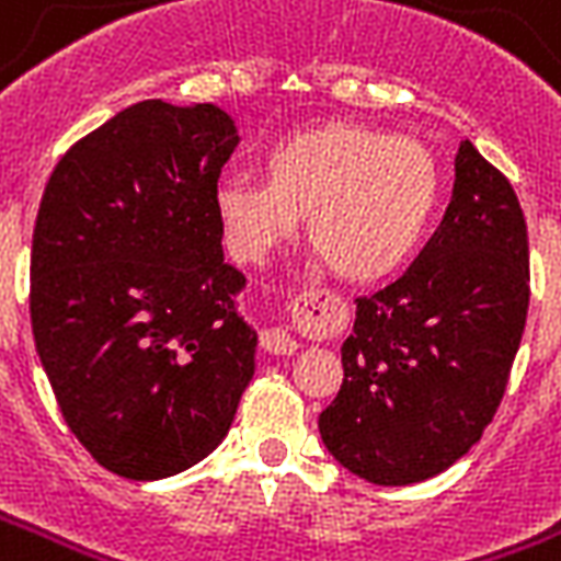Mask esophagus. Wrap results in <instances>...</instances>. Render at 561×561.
I'll use <instances>...</instances> for the list:
<instances>
[{"mask_svg": "<svg viewBox=\"0 0 561 561\" xmlns=\"http://www.w3.org/2000/svg\"><path fill=\"white\" fill-rule=\"evenodd\" d=\"M262 347L267 350V353H273V356H290L299 344H297V337H290L288 329L273 327L262 332Z\"/></svg>", "mask_w": 561, "mask_h": 561, "instance_id": "obj_1", "label": "esophagus"}]
</instances>
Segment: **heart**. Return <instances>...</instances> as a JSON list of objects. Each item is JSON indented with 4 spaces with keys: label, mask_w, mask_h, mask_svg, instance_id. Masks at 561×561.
I'll return each instance as SVG.
<instances>
[{
    "label": "heart",
    "mask_w": 561,
    "mask_h": 561,
    "mask_svg": "<svg viewBox=\"0 0 561 561\" xmlns=\"http://www.w3.org/2000/svg\"><path fill=\"white\" fill-rule=\"evenodd\" d=\"M264 179L226 176L214 208L226 247L264 262L297 234L347 282H376L417 250L438 203V164L412 138H388L358 123H323L276 140Z\"/></svg>",
    "instance_id": "heart-1"
}]
</instances>
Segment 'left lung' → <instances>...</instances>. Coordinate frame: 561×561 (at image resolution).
<instances>
[{
  "mask_svg": "<svg viewBox=\"0 0 561 561\" xmlns=\"http://www.w3.org/2000/svg\"><path fill=\"white\" fill-rule=\"evenodd\" d=\"M527 309L518 196L461 140L438 232L400 279L356 299L344 382L318 421L327 450L374 485H412L450 468L497 412Z\"/></svg>",
  "mask_w": 561,
  "mask_h": 561,
  "instance_id": "1",
  "label": "left lung"
}]
</instances>
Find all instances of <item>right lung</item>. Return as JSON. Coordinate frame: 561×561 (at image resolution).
I'll use <instances>...</instances> for the list:
<instances>
[{
	"label": "right lung",
	"mask_w": 561,
	"mask_h": 561,
	"mask_svg": "<svg viewBox=\"0 0 561 561\" xmlns=\"http://www.w3.org/2000/svg\"><path fill=\"white\" fill-rule=\"evenodd\" d=\"M234 147L211 102L144 100L67 149L43 191L34 347L72 435L126 480L205 459L255 374L214 208Z\"/></svg>",
	"instance_id": "1"
}]
</instances>
